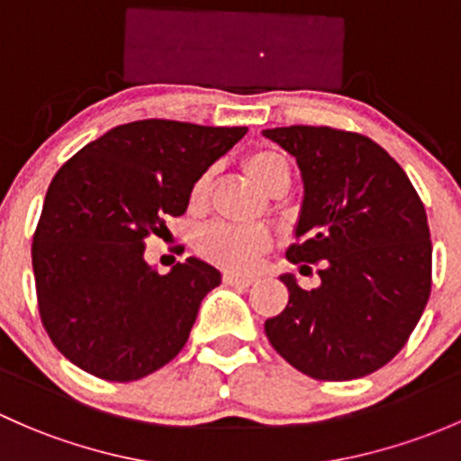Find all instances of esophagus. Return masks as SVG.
<instances>
[{
  "mask_svg": "<svg viewBox=\"0 0 461 461\" xmlns=\"http://www.w3.org/2000/svg\"><path fill=\"white\" fill-rule=\"evenodd\" d=\"M225 285H243V287H249L254 285V276H243V274H225L222 276Z\"/></svg>",
  "mask_w": 461,
  "mask_h": 461,
  "instance_id": "esophagus-1",
  "label": "esophagus"
}]
</instances>
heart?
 Segmentation results:
<instances>
[{
	"label": "heart",
	"instance_id": "1",
	"mask_svg": "<svg viewBox=\"0 0 461 461\" xmlns=\"http://www.w3.org/2000/svg\"><path fill=\"white\" fill-rule=\"evenodd\" d=\"M245 172L249 174L251 181L265 192L280 178H289L287 161L278 152L271 149H260V152L249 154L245 158ZM207 190H210V174H203L192 190V203L201 205L205 201ZM269 247V236L258 227H236V225H216L205 227L198 234V249L212 263L221 267L240 271L249 269Z\"/></svg>",
	"mask_w": 461,
	"mask_h": 461
}]
</instances>
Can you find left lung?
<instances>
[{"label": "left lung", "mask_w": 461, "mask_h": 461, "mask_svg": "<svg viewBox=\"0 0 461 461\" xmlns=\"http://www.w3.org/2000/svg\"><path fill=\"white\" fill-rule=\"evenodd\" d=\"M263 137L292 154L303 178L287 258L322 260L312 292L294 274L280 276L289 303L265 333L304 375H369L406 345L429 300L433 247L422 201L395 158L362 134L292 125Z\"/></svg>", "instance_id": "obj_1"}]
</instances>
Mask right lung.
<instances>
[{
    "instance_id": "obj_1",
    "label": "right lung",
    "mask_w": 461,
    "mask_h": 461,
    "mask_svg": "<svg viewBox=\"0 0 461 461\" xmlns=\"http://www.w3.org/2000/svg\"><path fill=\"white\" fill-rule=\"evenodd\" d=\"M247 134L145 119L116 125L55 174L32 239L39 313L79 369L132 382L185 347L221 271L190 256L167 274L145 260V239L183 216L194 183Z\"/></svg>"
}]
</instances>
